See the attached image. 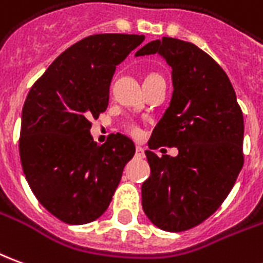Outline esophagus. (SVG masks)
Masks as SVG:
<instances>
[{"mask_svg":"<svg viewBox=\"0 0 263 263\" xmlns=\"http://www.w3.org/2000/svg\"><path fill=\"white\" fill-rule=\"evenodd\" d=\"M135 157L137 158L145 157V152H144V148H142V146H137V148H135Z\"/></svg>","mask_w":263,"mask_h":263,"instance_id":"1","label":"esophagus"}]
</instances>
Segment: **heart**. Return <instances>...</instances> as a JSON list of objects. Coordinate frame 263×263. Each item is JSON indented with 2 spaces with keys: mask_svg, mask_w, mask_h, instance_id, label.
Segmentation results:
<instances>
[{
  "mask_svg": "<svg viewBox=\"0 0 263 263\" xmlns=\"http://www.w3.org/2000/svg\"><path fill=\"white\" fill-rule=\"evenodd\" d=\"M128 132L129 134H132V135H139V128H138L137 125H128Z\"/></svg>",
  "mask_w": 263,
  "mask_h": 263,
  "instance_id": "b5f03b06",
  "label": "heart"
}]
</instances>
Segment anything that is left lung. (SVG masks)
I'll return each mask as SVG.
<instances>
[{
    "label": "left lung",
    "instance_id": "left-lung-1",
    "mask_svg": "<svg viewBox=\"0 0 263 263\" xmlns=\"http://www.w3.org/2000/svg\"><path fill=\"white\" fill-rule=\"evenodd\" d=\"M151 54L172 68L174 91L148 145L176 146L178 155L145 151L151 176L142 208L155 227L181 232L209 218L234 186L243 165V115L225 71L196 45L163 36L135 57Z\"/></svg>",
    "mask_w": 263,
    "mask_h": 263
}]
</instances>
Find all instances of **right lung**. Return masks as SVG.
Here are the masks:
<instances>
[{
  "mask_svg": "<svg viewBox=\"0 0 263 263\" xmlns=\"http://www.w3.org/2000/svg\"><path fill=\"white\" fill-rule=\"evenodd\" d=\"M144 40L134 34L81 40L49 65L25 100L20 137L24 175L42 206L65 223L98 219L135 154L122 134L97 144L89 119L105 111L115 68Z\"/></svg>",
  "mask_w": 263,
  "mask_h": 263,
  "instance_id": "right-lung-1",
  "label": "right lung"
}]
</instances>
